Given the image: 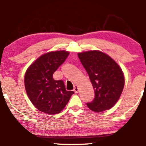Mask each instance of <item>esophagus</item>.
<instances>
[{
  "label": "esophagus",
  "instance_id": "obj_1",
  "mask_svg": "<svg viewBox=\"0 0 146 146\" xmlns=\"http://www.w3.org/2000/svg\"><path fill=\"white\" fill-rule=\"evenodd\" d=\"M78 90H79V88H78V85H75L74 89H73V90H74L75 93H78Z\"/></svg>",
  "mask_w": 146,
  "mask_h": 146
}]
</instances>
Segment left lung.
Wrapping results in <instances>:
<instances>
[{"instance_id": "obj_1", "label": "left lung", "mask_w": 146, "mask_h": 146, "mask_svg": "<svg viewBox=\"0 0 146 146\" xmlns=\"http://www.w3.org/2000/svg\"><path fill=\"white\" fill-rule=\"evenodd\" d=\"M95 90V98L86 103L97 113L111 108L119 99L124 86L121 68L108 55L99 51L78 53Z\"/></svg>"}]
</instances>
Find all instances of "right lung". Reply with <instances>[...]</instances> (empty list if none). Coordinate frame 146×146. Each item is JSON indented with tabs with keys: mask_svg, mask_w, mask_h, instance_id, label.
Listing matches in <instances>:
<instances>
[{
	"mask_svg": "<svg viewBox=\"0 0 146 146\" xmlns=\"http://www.w3.org/2000/svg\"><path fill=\"white\" fill-rule=\"evenodd\" d=\"M69 53L49 52L38 58L27 70L25 86L31 103L48 115L59 113L69 101L73 91H67L63 80H55L54 72L64 62Z\"/></svg>",
	"mask_w": 146,
	"mask_h": 146,
	"instance_id": "obj_1",
	"label": "right lung"
}]
</instances>
